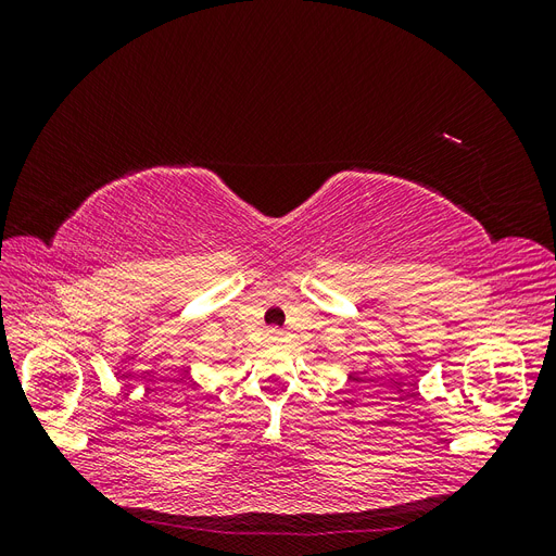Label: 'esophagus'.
Returning a JSON list of instances; mask_svg holds the SVG:
<instances>
[{
    "label": "esophagus",
    "instance_id": "1",
    "mask_svg": "<svg viewBox=\"0 0 556 556\" xmlns=\"http://www.w3.org/2000/svg\"><path fill=\"white\" fill-rule=\"evenodd\" d=\"M268 339H271V341H280V339H282L280 329H268Z\"/></svg>",
    "mask_w": 556,
    "mask_h": 556
}]
</instances>
